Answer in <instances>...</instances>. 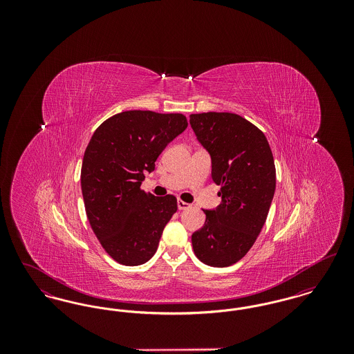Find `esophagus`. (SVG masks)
Instances as JSON below:
<instances>
[{"label": "esophagus", "mask_w": 354, "mask_h": 354, "mask_svg": "<svg viewBox=\"0 0 354 354\" xmlns=\"http://www.w3.org/2000/svg\"><path fill=\"white\" fill-rule=\"evenodd\" d=\"M191 207V204H188V203L183 202V201H178V208L182 211V209H187V208H189Z\"/></svg>", "instance_id": "esophagus-1"}]
</instances>
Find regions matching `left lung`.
Listing matches in <instances>:
<instances>
[{"mask_svg": "<svg viewBox=\"0 0 354 354\" xmlns=\"http://www.w3.org/2000/svg\"><path fill=\"white\" fill-rule=\"evenodd\" d=\"M189 124L211 156L221 198L215 209H204L192 248L204 264L230 267L251 250L268 216L276 188L273 155L266 135L237 114H191Z\"/></svg>", "mask_w": 354, "mask_h": 354, "instance_id": "left-lung-1", "label": "left lung"}]
</instances>
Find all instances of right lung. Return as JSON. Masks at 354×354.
Masks as SVG:
<instances>
[{"instance_id":"right-lung-1","label":"right lung","mask_w":354,"mask_h":354,"mask_svg":"<svg viewBox=\"0 0 354 354\" xmlns=\"http://www.w3.org/2000/svg\"><path fill=\"white\" fill-rule=\"evenodd\" d=\"M187 126L182 114L123 111L106 119L86 147L81 169L86 215L104 251L119 264L149 261L178 209L174 195L156 198L140 185Z\"/></svg>"}]
</instances>
